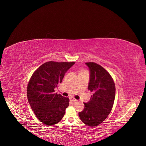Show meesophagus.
I'll list each match as a JSON object with an SVG mask.
<instances>
[{
	"label": "esophagus",
	"instance_id": "esophagus-1",
	"mask_svg": "<svg viewBox=\"0 0 146 146\" xmlns=\"http://www.w3.org/2000/svg\"><path fill=\"white\" fill-rule=\"evenodd\" d=\"M70 99H71V100H72V102H77V101L76 99H74V98H70Z\"/></svg>",
	"mask_w": 146,
	"mask_h": 146
}]
</instances>
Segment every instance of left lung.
<instances>
[{"label":"left lung","instance_id":"left-lung-1","mask_svg":"<svg viewBox=\"0 0 146 146\" xmlns=\"http://www.w3.org/2000/svg\"><path fill=\"white\" fill-rule=\"evenodd\" d=\"M90 70L88 90L93 92L85 108L78 113L81 121L86 125L95 127L107 117L115 98L116 88L110 74L95 63H85Z\"/></svg>","mask_w":146,"mask_h":146}]
</instances>
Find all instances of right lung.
<instances>
[{
  "instance_id": "1",
  "label": "right lung",
  "mask_w": 146,
  "mask_h": 146,
  "mask_svg": "<svg viewBox=\"0 0 146 146\" xmlns=\"http://www.w3.org/2000/svg\"><path fill=\"white\" fill-rule=\"evenodd\" d=\"M75 62L48 61L35 70L27 86L29 103L38 119L47 125L60 122L69 99L55 92L64 74Z\"/></svg>"
}]
</instances>
